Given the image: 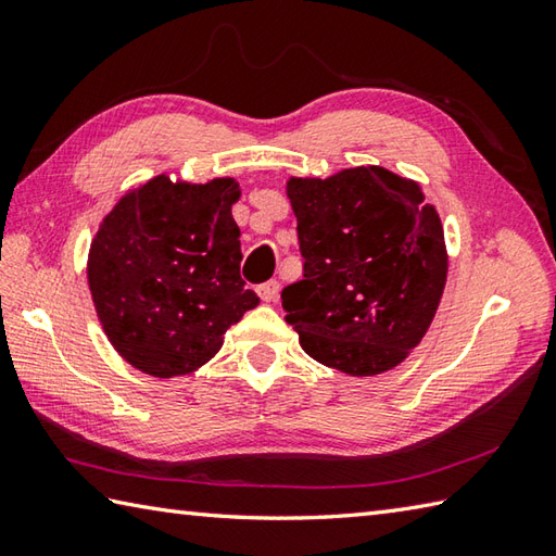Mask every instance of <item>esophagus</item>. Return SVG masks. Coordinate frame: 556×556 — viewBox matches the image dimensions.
<instances>
[{
	"label": "esophagus",
	"instance_id": "1",
	"mask_svg": "<svg viewBox=\"0 0 556 556\" xmlns=\"http://www.w3.org/2000/svg\"><path fill=\"white\" fill-rule=\"evenodd\" d=\"M257 296L263 299L265 303H275L279 299V281L277 279H269L265 285L257 287Z\"/></svg>",
	"mask_w": 556,
	"mask_h": 556
}]
</instances>
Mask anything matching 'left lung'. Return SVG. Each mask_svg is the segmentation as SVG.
Listing matches in <instances>:
<instances>
[{
  "label": "left lung",
  "instance_id": "left-lung-1",
  "mask_svg": "<svg viewBox=\"0 0 556 556\" xmlns=\"http://www.w3.org/2000/svg\"><path fill=\"white\" fill-rule=\"evenodd\" d=\"M303 279L281 291L303 351L372 377L420 344L446 285V245L420 186L384 167L287 181Z\"/></svg>",
  "mask_w": 556,
  "mask_h": 556
}]
</instances>
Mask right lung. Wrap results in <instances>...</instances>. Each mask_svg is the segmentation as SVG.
Segmentation results:
<instances>
[{"label": "right lung", "instance_id": "obj_1", "mask_svg": "<svg viewBox=\"0 0 556 556\" xmlns=\"http://www.w3.org/2000/svg\"><path fill=\"white\" fill-rule=\"evenodd\" d=\"M233 179L128 191L90 243L88 285L104 334L136 370L179 377L205 365L260 303L241 279Z\"/></svg>", "mask_w": 556, "mask_h": 556}]
</instances>
